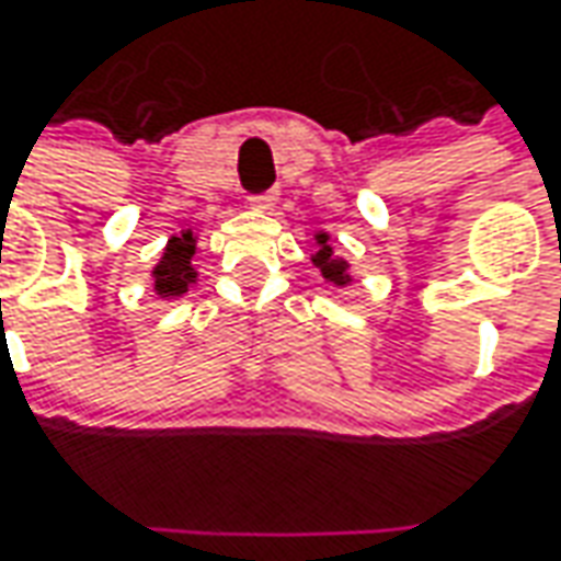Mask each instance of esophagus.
<instances>
[{
    "instance_id": "obj_1",
    "label": "esophagus",
    "mask_w": 561,
    "mask_h": 561,
    "mask_svg": "<svg viewBox=\"0 0 561 561\" xmlns=\"http://www.w3.org/2000/svg\"><path fill=\"white\" fill-rule=\"evenodd\" d=\"M274 203H277V196H274V193H259V196H249V205H252L255 211H268V208H274Z\"/></svg>"
}]
</instances>
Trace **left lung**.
Returning a JSON list of instances; mask_svg holds the SVG:
<instances>
[{"label":"left lung","mask_w":561,"mask_h":561,"mask_svg":"<svg viewBox=\"0 0 561 561\" xmlns=\"http://www.w3.org/2000/svg\"><path fill=\"white\" fill-rule=\"evenodd\" d=\"M312 237H314V252H312L314 268L321 271V277H324L334 290L350 287L356 277H353V271H350V262L334 252V240H331V233H328V230H314Z\"/></svg>","instance_id":"obj_1"}]
</instances>
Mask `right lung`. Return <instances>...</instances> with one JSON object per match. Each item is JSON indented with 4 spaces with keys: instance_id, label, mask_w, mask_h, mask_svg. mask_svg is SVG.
I'll list each match as a JSON object with an SVG mask.
<instances>
[{
    "instance_id": "1",
    "label": "right lung",
    "mask_w": 561,
    "mask_h": 561,
    "mask_svg": "<svg viewBox=\"0 0 561 561\" xmlns=\"http://www.w3.org/2000/svg\"><path fill=\"white\" fill-rule=\"evenodd\" d=\"M196 243H199V237L193 233V227L174 233L164 243L162 259L152 268V290L159 299H181L190 293V287H196V280H199V271L193 268Z\"/></svg>"
}]
</instances>
